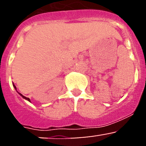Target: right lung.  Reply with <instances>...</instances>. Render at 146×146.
Here are the masks:
<instances>
[{
	"instance_id": "add662e5",
	"label": "right lung",
	"mask_w": 146,
	"mask_h": 146,
	"mask_svg": "<svg viewBox=\"0 0 146 146\" xmlns=\"http://www.w3.org/2000/svg\"><path fill=\"white\" fill-rule=\"evenodd\" d=\"M13 86H14V87H15V88L16 89V90H17V88H16V86H15V85H14V84H13ZM19 94H20V96H23V98H24V99H26V100H28V101L31 102V100H30V99H29V98H27V97H25V96H23V94H20V93H19Z\"/></svg>"
}]
</instances>
